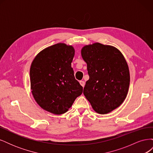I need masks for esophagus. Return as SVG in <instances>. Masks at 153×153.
Masks as SVG:
<instances>
[{
	"label": "esophagus",
	"mask_w": 153,
	"mask_h": 153,
	"mask_svg": "<svg viewBox=\"0 0 153 153\" xmlns=\"http://www.w3.org/2000/svg\"><path fill=\"white\" fill-rule=\"evenodd\" d=\"M80 85H81L82 87H84V85H85V82L81 80V81H80Z\"/></svg>",
	"instance_id": "1"
}]
</instances>
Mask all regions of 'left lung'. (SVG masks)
Here are the masks:
<instances>
[{
    "instance_id": "1",
    "label": "left lung",
    "mask_w": 153,
    "mask_h": 153,
    "mask_svg": "<svg viewBox=\"0 0 153 153\" xmlns=\"http://www.w3.org/2000/svg\"><path fill=\"white\" fill-rule=\"evenodd\" d=\"M82 56L89 76L84 94L96 112L109 113L128 93L130 77L126 60L117 48L99 43L85 46Z\"/></svg>"
}]
</instances>
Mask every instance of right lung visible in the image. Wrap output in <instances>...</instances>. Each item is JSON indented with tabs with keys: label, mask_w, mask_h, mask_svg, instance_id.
<instances>
[{
	"label": "right lung",
	"mask_w": 153,
	"mask_h": 153,
	"mask_svg": "<svg viewBox=\"0 0 153 153\" xmlns=\"http://www.w3.org/2000/svg\"><path fill=\"white\" fill-rule=\"evenodd\" d=\"M74 55L71 46L58 43L41 51L31 64L32 93L36 102L48 112L64 114L82 93L83 87L71 68Z\"/></svg>",
	"instance_id": "1"
}]
</instances>
